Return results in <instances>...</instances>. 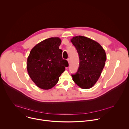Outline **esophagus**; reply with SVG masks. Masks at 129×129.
Masks as SVG:
<instances>
[{"label": "esophagus", "mask_w": 129, "mask_h": 129, "mask_svg": "<svg viewBox=\"0 0 129 129\" xmlns=\"http://www.w3.org/2000/svg\"><path fill=\"white\" fill-rule=\"evenodd\" d=\"M67 60L68 62L69 63H70V59H69V58H68V59H67Z\"/></svg>", "instance_id": "34e87169"}]
</instances>
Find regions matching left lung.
<instances>
[{
  "label": "left lung",
  "mask_w": 129,
  "mask_h": 129,
  "mask_svg": "<svg viewBox=\"0 0 129 129\" xmlns=\"http://www.w3.org/2000/svg\"><path fill=\"white\" fill-rule=\"evenodd\" d=\"M71 41L80 60L78 71L71 75L72 80L82 89H89L96 83L105 66V51L99 43L84 36L73 37Z\"/></svg>",
  "instance_id": "obj_1"
}]
</instances>
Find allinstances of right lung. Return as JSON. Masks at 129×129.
<instances>
[{
    "mask_svg": "<svg viewBox=\"0 0 129 129\" xmlns=\"http://www.w3.org/2000/svg\"><path fill=\"white\" fill-rule=\"evenodd\" d=\"M61 40L58 37L45 39L31 50L27 60L29 77L41 89L48 90L58 83L59 77L68 66L62 58V50L59 49Z\"/></svg>",
    "mask_w": 129,
    "mask_h": 129,
    "instance_id": "add662e5",
    "label": "right lung"
}]
</instances>
